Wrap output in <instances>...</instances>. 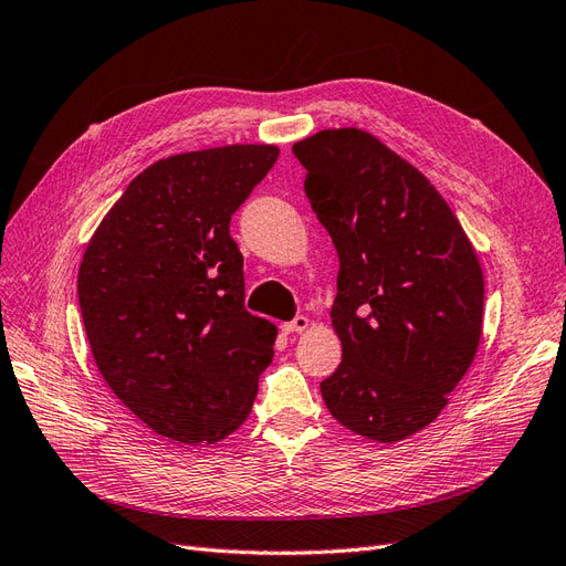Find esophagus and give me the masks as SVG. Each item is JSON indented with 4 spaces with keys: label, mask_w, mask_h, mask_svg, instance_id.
<instances>
[{
    "label": "esophagus",
    "mask_w": 566,
    "mask_h": 566,
    "mask_svg": "<svg viewBox=\"0 0 566 566\" xmlns=\"http://www.w3.org/2000/svg\"><path fill=\"white\" fill-rule=\"evenodd\" d=\"M306 328H310V318H306V316H295L293 321L283 323L285 333H304Z\"/></svg>",
    "instance_id": "esophagus-1"
}]
</instances>
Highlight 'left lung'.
I'll use <instances>...</instances> for the list:
<instances>
[{
    "mask_svg": "<svg viewBox=\"0 0 566 566\" xmlns=\"http://www.w3.org/2000/svg\"><path fill=\"white\" fill-rule=\"evenodd\" d=\"M293 153L339 256L331 316L342 361L323 401L347 430L401 441L437 420L472 364L482 266L437 188L373 134L323 129Z\"/></svg>",
    "mask_w": 566,
    "mask_h": 566,
    "instance_id": "1",
    "label": "left lung"
}]
</instances>
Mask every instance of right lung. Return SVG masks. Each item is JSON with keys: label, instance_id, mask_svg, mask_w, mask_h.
Here are the masks:
<instances>
[{"label": "right lung", "instance_id": "add662e5", "mask_svg": "<svg viewBox=\"0 0 566 566\" xmlns=\"http://www.w3.org/2000/svg\"><path fill=\"white\" fill-rule=\"evenodd\" d=\"M276 146H221L153 163L101 221L77 273L94 361L132 413L179 443L245 422L276 325L245 310L229 233Z\"/></svg>", "mask_w": 566, "mask_h": 566}]
</instances>
